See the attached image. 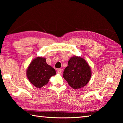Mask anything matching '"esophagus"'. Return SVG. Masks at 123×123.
<instances>
[{
  "instance_id": "obj_1",
  "label": "esophagus",
  "mask_w": 123,
  "mask_h": 123,
  "mask_svg": "<svg viewBox=\"0 0 123 123\" xmlns=\"http://www.w3.org/2000/svg\"><path fill=\"white\" fill-rule=\"evenodd\" d=\"M57 72L58 73L61 74V73H62V69H60V68H59V69H57Z\"/></svg>"
}]
</instances>
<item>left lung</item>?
<instances>
[{"label": "left lung", "instance_id": "8db88e82", "mask_svg": "<svg viewBox=\"0 0 123 123\" xmlns=\"http://www.w3.org/2000/svg\"><path fill=\"white\" fill-rule=\"evenodd\" d=\"M91 75V68L87 62L81 57L73 56L68 61L63 76L70 87L79 89L87 84Z\"/></svg>", "mask_w": 123, "mask_h": 123}]
</instances>
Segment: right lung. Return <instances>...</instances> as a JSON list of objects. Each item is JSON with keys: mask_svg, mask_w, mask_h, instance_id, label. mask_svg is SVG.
Wrapping results in <instances>:
<instances>
[{"mask_svg": "<svg viewBox=\"0 0 123 123\" xmlns=\"http://www.w3.org/2000/svg\"><path fill=\"white\" fill-rule=\"evenodd\" d=\"M29 80L37 88H41L49 82V79L56 74V71L48 65L46 59L42 57L33 60L26 70Z\"/></svg>", "mask_w": 123, "mask_h": 123, "instance_id": "right-lung-1", "label": "right lung"}]
</instances>
